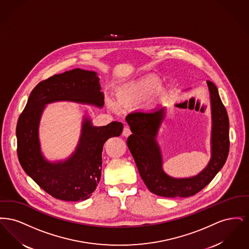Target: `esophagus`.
<instances>
[{
	"label": "esophagus",
	"mask_w": 249,
	"mask_h": 249,
	"mask_svg": "<svg viewBox=\"0 0 249 249\" xmlns=\"http://www.w3.org/2000/svg\"><path fill=\"white\" fill-rule=\"evenodd\" d=\"M130 133H131V131H130V128H129L128 126L124 127V129H123V132H122L123 136H125V137H128V136H130Z\"/></svg>",
	"instance_id": "obj_1"
}]
</instances>
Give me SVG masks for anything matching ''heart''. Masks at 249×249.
Instances as JSON below:
<instances>
[{
  "label": "heart",
  "mask_w": 249,
  "mask_h": 249,
  "mask_svg": "<svg viewBox=\"0 0 249 249\" xmlns=\"http://www.w3.org/2000/svg\"><path fill=\"white\" fill-rule=\"evenodd\" d=\"M151 94L150 107H154L168 95V89L160 84L159 78L154 75L122 85L117 89V102L113 99H107V107L110 110L118 112L119 107H129L141 103Z\"/></svg>",
  "instance_id": "heart-1"
}]
</instances>
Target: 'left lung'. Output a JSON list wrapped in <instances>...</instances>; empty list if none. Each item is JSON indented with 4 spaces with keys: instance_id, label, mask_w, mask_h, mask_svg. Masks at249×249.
<instances>
[{
    "instance_id": "1",
    "label": "left lung",
    "mask_w": 249,
    "mask_h": 249,
    "mask_svg": "<svg viewBox=\"0 0 249 249\" xmlns=\"http://www.w3.org/2000/svg\"><path fill=\"white\" fill-rule=\"evenodd\" d=\"M211 107V158L205 168L190 178H173L163 170L161 149L158 142L166 118L165 107L153 112H135L126 117L132 134L127 144L147 189L166 198L190 197L206 187L225 164L229 154V118L216 87L207 82Z\"/></svg>"
}]
</instances>
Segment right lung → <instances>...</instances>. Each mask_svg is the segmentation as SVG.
Instances as JSON below:
<instances>
[{"mask_svg":"<svg viewBox=\"0 0 249 249\" xmlns=\"http://www.w3.org/2000/svg\"><path fill=\"white\" fill-rule=\"evenodd\" d=\"M97 72L79 68L55 74L38 84L31 92L17 124L18 156L25 173L56 199L85 201L91 196L101 179L102 153L105 142L119 136L123 124L113 121L107 126H93L84 115L78 143L67 159L50 161L44 156L39 139V125L49 104L72 102L102 108Z\"/></svg>","mask_w":249,"mask_h":249,"instance_id":"obj_1","label":"right lung"}]
</instances>
